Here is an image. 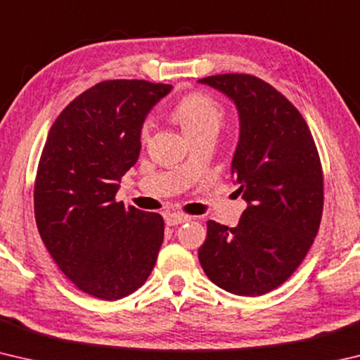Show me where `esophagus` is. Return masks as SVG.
Listing matches in <instances>:
<instances>
[{
	"instance_id": "esophagus-1",
	"label": "esophagus",
	"mask_w": 360,
	"mask_h": 360,
	"mask_svg": "<svg viewBox=\"0 0 360 360\" xmlns=\"http://www.w3.org/2000/svg\"><path fill=\"white\" fill-rule=\"evenodd\" d=\"M191 216L187 214H181V212H169V214L165 216V222L169 227H173V225H179V224H184L191 221Z\"/></svg>"
}]
</instances>
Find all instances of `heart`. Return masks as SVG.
Segmentation results:
<instances>
[{"label": "heart", "instance_id": "heart-1", "mask_svg": "<svg viewBox=\"0 0 360 360\" xmlns=\"http://www.w3.org/2000/svg\"><path fill=\"white\" fill-rule=\"evenodd\" d=\"M174 119L187 136L198 135L206 130L217 131L224 124V109L221 105L206 94H191L182 98L173 109ZM152 129V120H144L139 130L141 143H148Z\"/></svg>", "mask_w": 360, "mask_h": 360}]
</instances>
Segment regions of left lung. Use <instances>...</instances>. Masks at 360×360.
Instances as JSON below:
<instances>
[{"label": "left lung", "instance_id": "1", "mask_svg": "<svg viewBox=\"0 0 360 360\" xmlns=\"http://www.w3.org/2000/svg\"><path fill=\"white\" fill-rule=\"evenodd\" d=\"M198 82L238 109L231 176L248 203L236 227L206 222L200 264L224 290L264 295L288 281L318 235L324 206L318 149L298 109L262 79L230 72Z\"/></svg>", "mask_w": 360, "mask_h": 360}]
</instances>
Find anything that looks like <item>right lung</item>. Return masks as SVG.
I'll use <instances>...</instances> for the list:
<instances>
[{
    "mask_svg": "<svg viewBox=\"0 0 360 360\" xmlns=\"http://www.w3.org/2000/svg\"><path fill=\"white\" fill-rule=\"evenodd\" d=\"M172 89L138 79L96 84L60 112L42 149L39 235L63 275L101 300L141 288L163 243V217L115 202V193L139 157L146 115Z\"/></svg>",
    "mask_w": 360,
    "mask_h": 360,
    "instance_id": "add662e5",
    "label": "right lung"
}]
</instances>
